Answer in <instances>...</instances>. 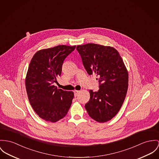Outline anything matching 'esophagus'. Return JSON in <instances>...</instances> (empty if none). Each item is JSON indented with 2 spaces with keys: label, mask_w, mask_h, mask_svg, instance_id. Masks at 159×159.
<instances>
[{
  "label": "esophagus",
  "mask_w": 159,
  "mask_h": 159,
  "mask_svg": "<svg viewBox=\"0 0 159 159\" xmlns=\"http://www.w3.org/2000/svg\"><path fill=\"white\" fill-rule=\"evenodd\" d=\"M80 91H77V90H74V96L75 97H76L77 96V94H78V93H79Z\"/></svg>",
  "instance_id": "1"
}]
</instances>
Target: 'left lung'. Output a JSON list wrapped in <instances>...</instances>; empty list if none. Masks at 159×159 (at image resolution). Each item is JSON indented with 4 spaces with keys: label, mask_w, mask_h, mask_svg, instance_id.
<instances>
[{
    "label": "left lung",
    "mask_w": 159,
    "mask_h": 159,
    "mask_svg": "<svg viewBox=\"0 0 159 159\" xmlns=\"http://www.w3.org/2000/svg\"><path fill=\"white\" fill-rule=\"evenodd\" d=\"M88 74L96 73L99 89H90L85 105L89 116L98 122H107L119 111L128 86V73L119 52L113 47L94 43L77 46Z\"/></svg>",
    "instance_id": "8db88e82"
}]
</instances>
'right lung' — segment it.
<instances>
[{"label":"right lung","mask_w":159,"mask_h":159,"mask_svg":"<svg viewBox=\"0 0 159 159\" xmlns=\"http://www.w3.org/2000/svg\"><path fill=\"white\" fill-rule=\"evenodd\" d=\"M75 48L58 45L41 49L30 63L25 79L28 98L37 114L47 122L63 118L71 105L73 92L57 89L53 84L61 75L64 60Z\"/></svg>","instance_id":"1"}]
</instances>
